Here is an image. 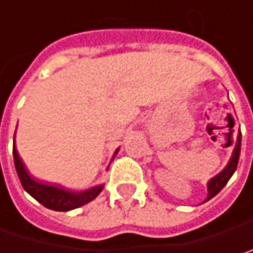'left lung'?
<instances>
[{
	"label": "left lung",
	"mask_w": 253,
	"mask_h": 253,
	"mask_svg": "<svg viewBox=\"0 0 253 253\" xmlns=\"http://www.w3.org/2000/svg\"><path fill=\"white\" fill-rule=\"evenodd\" d=\"M239 155H241V137L238 139V143H236V146L233 149L232 158L227 162V165L224 167V169H221L217 175H214L211 179H209V182H207V197H206L204 203L211 200L214 195H217L223 190V187L227 184V181L232 178V175L235 173L236 168H238Z\"/></svg>",
	"instance_id": "8db88e82"
}]
</instances>
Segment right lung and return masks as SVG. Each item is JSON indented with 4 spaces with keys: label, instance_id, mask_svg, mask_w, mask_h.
Here are the masks:
<instances>
[{
    "label": "right lung",
    "instance_id": "obj_1",
    "mask_svg": "<svg viewBox=\"0 0 253 253\" xmlns=\"http://www.w3.org/2000/svg\"><path fill=\"white\" fill-rule=\"evenodd\" d=\"M120 149H116L113 159L116 158V155L119 153ZM12 156H14V165H15V171L18 173L20 182L23 185V188L32 195L35 200H37L42 206L55 210V211H69L74 209H78L81 206L88 204L89 201H92L97 195L103 191L104 185H95L92 188L84 190V191H71L66 190L63 187L59 185H52V184H44L35 179L29 171L26 169L23 161L18 156V152L15 148V142L12 146Z\"/></svg>",
    "mask_w": 253,
    "mask_h": 253
}]
</instances>
